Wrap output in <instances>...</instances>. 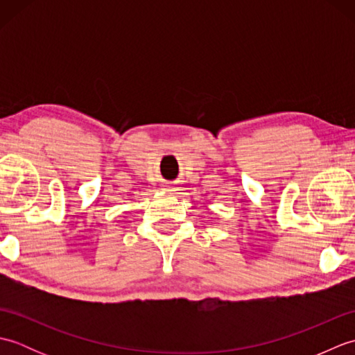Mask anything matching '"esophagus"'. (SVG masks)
<instances>
[{
  "label": "esophagus",
  "instance_id": "obj_1",
  "mask_svg": "<svg viewBox=\"0 0 355 355\" xmlns=\"http://www.w3.org/2000/svg\"><path fill=\"white\" fill-rule=\"evenodd\" d=\"M168 187H171V186H168Z\"/></svg>",
  "mask_w": 355,
  "mask_h": 355
}]
</instances>
